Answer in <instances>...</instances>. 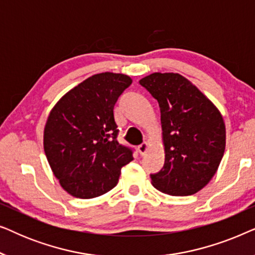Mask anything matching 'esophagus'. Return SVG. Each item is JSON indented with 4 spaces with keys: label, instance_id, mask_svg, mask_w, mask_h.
Returning <instances> with one entry per match:
<instances>
[{
    "label": "esophagus",
    "instance_id": "esophagus-1",
    "mask_svg": "<svg viewBox=\"0 0 255 255\" xmlns=\"http://www.w3.org/2000/svg\"><path fill=\"white\" fill-rule=\"evenodd\" d=\"M147 149H148V144L146 141L138 146V151H139V153H140V155H144L145 153L147 152Z\"/></svg>",
    "mask_w": 255,
    "mask_h": 255
}]
</instances>
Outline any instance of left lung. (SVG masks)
<instances>
[{
	"label": "left lung",
	"mask_w": 255,
	"mask_h": 255,
	"mask_svg": "<svg viewBox=\"0 0 255 255\" xmlns=\"http://www.w3.org/2000/svg\"><path fill=\"white\" fill-rule=\"evenodd\" d=\"M139 83L158 101L165 163L152 184L172 196L200 191L217 172L225 151V124L219 110L177 73H153Z\"/></svg>",
	"instance_id": "8db88e82"
}]
</instances>
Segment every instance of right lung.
<instances>
[{
	"label": "right lung",
	"instance_id": "obj_1",
	"mask_svg": "<svg viewBox=\"0 0 255 255\" xmlns=\"http://www.w3.org/2000/svg\"><path fill=\"white\" fill-rule=\"evenodd\" d=\"M130 76L100 73L59 100L44 128V151L61 187L79 198L101 196L118 182L132 149L117 141L114 108Z\"/></svg>",
	"mask_w": 255,
	"mask_h": 255
}]
</instances>
